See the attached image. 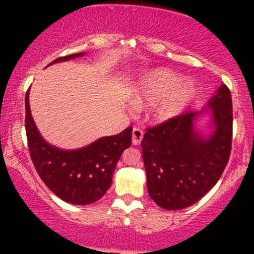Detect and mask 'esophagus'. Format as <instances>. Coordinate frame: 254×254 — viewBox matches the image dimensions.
Instances as JSON below:
<instances>
[{"label": "esophagus", "mask_w": 254, "mask_h": 254, "mask_svg": "<svg viewBox=\"0 0 254 254\" xmlns=\"http://www.w3.org/2000/svg\"><path fill=\"white\" fill-rule=\"evenodd\" d=\"M142 138H143V131L139 127H133L132 130V143L135 145H138L141 143Z\"/></svg>", "instance_id": "1"}]
</instances>
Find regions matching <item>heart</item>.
I'll return each mask as SVG.
<instances>
[{"label": "heart", "instance_id": "obj_1", "mask_svg": "<svg viewBox=\"0 0 254 254\" xmlns=\"http://www.w3.org/2000/svg\"><path fill=\"white\" fill-rule=\"evenodd\" d=\"M197 95L191 82H182V77L166 69L151 72L137 87L133 101L137 106L156 105L154 118L165 123L183 115Z\"/></svg>", "mask_w": 254, "mask_h": 254}]
</instances>
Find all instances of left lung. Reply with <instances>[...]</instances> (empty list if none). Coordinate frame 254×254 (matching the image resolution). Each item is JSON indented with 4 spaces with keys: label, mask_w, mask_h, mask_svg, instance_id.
<instances>
[{
    "label": "left lung",
    "mask_w": 254,
    "mask_h": 254,
    "mask_svg": "<svg viewBox=\"0 0 254 254\" xmlns=\"http://www.w3.org/2000/svg\"><path fill=\"white\" fill-rule=\"evenodd\" d=\"M215 131L204 138L194 130L202 112H186L147 129L142 156L151 199L166 210L188 208L214 188L232 150L233 105L230 90L221 84L208 103Z\"/></svg>",
    "instance_id": "left-lung-1"
}]
</instances>
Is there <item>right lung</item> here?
Returning a JSON list of instances; mask_svg holds the SVG:
<instances>
[{
	"instance_id": "add662e5",
	"label": "right lung",
	"mask_w": 254,
	"mask_h": 254,
	"mask_svg": "<svg viewBox=\"0 0 254 254\" xmlns=\"http://www.w3.org/2000/svg\"><path fill=\"white\" fill-rule=\"evenodd\" d=\"M84 54L56 58L50 64L69 61ZM49 64V65H50ZM27 90L25 98V127L28 149L37 173L50 190L64 202L86 205L94 203L109 190L122 153L131 145L132 127L99 138L76 150H62L43 139L32 118Z\"/></svg>"
}]
</instances>
